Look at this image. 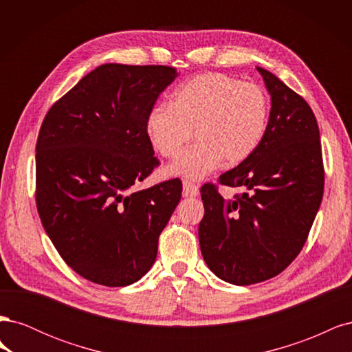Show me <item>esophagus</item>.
<instances>
[{
    "label": "esophagus",
    "instance_id": "obj_1",
    "mask_svg": "<svg viewBox=\"0 0 352 352\" xmlns=\"http://www.w3.org/2000/svg\"><path fill=\"white\" fill-rule=\"evenodd\" d=\"M198 194H199L198 185L189 182V180H185V182H184V195L185 197H197Z\"/></svg>",
    "mask_w": 352,
    "mask_h": 352
}]
</instances>
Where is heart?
Listing matches in <instances>:
<instances>
[{
    "label": "heart",
    "instance_id": "heart-1",
    "mask_svg": "<svg viewBox=\"0 0 352 352\" xmlns=\"http://www.w3.org/2000/svg\"><path fill=\"white\" fill-rule=\"evenodd\" d=\"M269 116V97L258 85L223 73H204L180 85L170 104L150 111L146 136L160 155L175 158L194 131L197 142L167 170L198 180L221 162L235 166L248 160L264 140Z\"/></svg>",
    "mask_w": 352,
    "mask_h": 352
}]
</instances>
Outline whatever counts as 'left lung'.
<instances>
[{"instance_id":"8db88e82","label":"left lung","mask_w":352,"mask_h":352,"mask_svg":"<svg viewBox=\"0 0 352 352\" xmlns=\"http://www.w3.org/2000/svg\"><path fill=\"white\" fill-rule=\"evenodd\" d=\"M257 70L272 95L267 132L257 151L219 177V184L243 192L226 201L217 185L201 188L202 257L217 278L239 286L272 279L296 258L324 189L311 107L273 73Z\"/></svg>"}]
</instances>
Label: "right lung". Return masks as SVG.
I'll use <instances>...</instances> for the list:
<instances>
[{
	"instance_id": "obj_1",
	"label": "right lung",
	"mask_w": 352,
	"mask_h": 352,
	"mask_svg": "<svg viewBox=\"0 0 352 352\" xmlns=\"http://www.w3.org/2000/svg\"><path fill=\"white\" fill-rule=\"evenodd\" d=\"M176 76L170 66L102 65L42 122L35 188L42 226L69 267L94 283L140 280L182 197L179 179L132 188L160 164L146 117Z\"/></svg>"
}]
</instances>
